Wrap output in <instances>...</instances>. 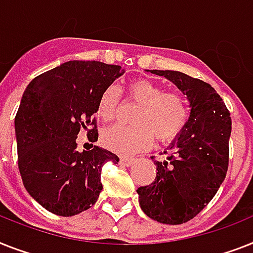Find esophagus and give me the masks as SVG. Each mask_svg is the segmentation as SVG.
Wrapping results in <instances>:
<instances>
[{
  "instance_id": "esophagus-1",
  "label": "esophagus",
  "mask_w": 253,
  "mask_h": 253,
  "mask_svg": "<svg viewBox=\"0 0 253 253\" xmlns=\"http://www.w3.org/2000/svg\"><path fill=\"white\" fill-rule=\"evenodd\" d=\"M120 162L122 164L123 166H131L132 165V162H133V159L132 157H121L120 159Z\"/></svg>"
}]
</instances>
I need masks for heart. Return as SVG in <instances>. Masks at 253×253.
Listing matches in <instances>:
<instances>
[{
	"mask_svg": "<svg viewBox=\"0 0 253 253\" xmlns=\"http://www.w3.org/2000/svg\"><path fill=\"white\" fill-rule=\"evenodd\" d=\"M127 100L139 105L132 117V126H113L102 133L106 148L131 155L157 141H169L182 131L188 120V108L178 92L165 89L148 79H135L127 85ZM121 105L120 89L110 85L98 100L97 113L104 122H113Z\"/></svg>",
	"mask_w": 253,
	"mask_h": 253,
	"instance_id": "heart-1",
	"label": "heart"
}]
</instances>
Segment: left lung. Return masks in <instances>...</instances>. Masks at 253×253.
<instances>
[{"label":"left lung","instance_id":"8db88e82","mask_svg":"<svg viewBox=\"0 0 253 253\" xmlns=\"http://www.w3.org/2000/svg\"><path fill=\"white\" fill-rule=\"evenodd\" d=\"M171 80L190 101L183 132L156 160L155 180L137 188L143 212L157 222L180 225L199 214L214 198L229 168L231 117L214 88L180 71L149 70ZM155 160V157H152Z\"/></svg>","mask_w":253,"mask_h":253}]
</instances>
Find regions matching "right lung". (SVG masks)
I'll list each match as a JSON object with an SVG mask.
<instances>
[{
    "mask_svg": "<svg viewBox=\"0 0 253 253\" xmlns=\"http://www.w3.org/2000/svg\"><path fill=\"white\" fill-rule=\"evenodd\" d=\"M122 74L118 65L69 61L35 78L15 116L18 168L28 194L57 215L78 214L97 201L102 166L118 156L94 145L77 151L80 130L98 137V100ZM93 145V144H92Z\"/></svg>",
    "mask_w": 253,
    "mask_h": 253,
    "instance_id": "1",
    "label": "right lung"
}]
</instances>
